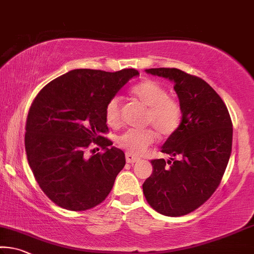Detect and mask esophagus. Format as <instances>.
I'll return each instance as SVG.
<instances>
[{
	"label": "esophagus",
	"instance_id": "34e87169",
	"mask_svg": "<svg viewBox=\"0 0 254 254\" xmlns=\"http://www.w3.org/2000/svg\"><path fill=\"white\" fill-rule=\"evenodd\" d=\"M126 159H127V163H130V164H133L135 162H138V160H140L139 157H135L132 154H130V152H127L126 154Z\"/></svg>",
	"mask_w": 254,
	"mask_h": 254
}]
</instances>
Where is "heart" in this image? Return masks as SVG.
Instances as JSON below:
<instances>
[{"instance_id":"heart-1","label":"heart","mask_w":254,"mask_h":254,"mask_svg":"<svg viewBox=\"0 0 254 254\" xmlns=\"http://www.w3.org/2000/svg\"><path fill=\"white\" fill-rule=\"evenodd\" d=\"M133 97L148 107L144 123L151 124L160 135H170L179 127L181 106L179 102L168 96L166 88L155 80H144L131 89ZM105 118L111 127L121 124V99L113 97L107 103ZM156 133L151 128L127 130L119 138V144L130 154L141 155L155 141Z\"/></svg>"}]
</instances>
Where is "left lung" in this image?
Listing matches in <instances>:
<instances>
[{"label": "left lung", "instance_id": "left-lung-1", "mask_svg": "<svg viewBox=\"0 0 254 254\" xmlns=\"http://www.w3.org/2000/svg\"><path fill=\"white\" fill-rule=\"evenodd\" d=\"M144 71L174 83L182 119L162 146L171 158L151 160L143 194L159 214L183 216L206 202L218 188L232 154L231 116L219 95L198 76L174 67Z\"/></svg>", "mask_w": 254, "mask_h": 254}]
</instances>
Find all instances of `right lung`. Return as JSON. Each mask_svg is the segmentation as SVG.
<instances>
[{"mask_svg": "<svg viewBox=\"0 0 254 254\" xmlns=\"http://www.w3.org/2000/svg\"><path fill=\"white\" fill-rule=\"evenodd\" d=\"M138 75L134 69H75L36 96L26 123L27 159L39 187L58 206L88 210L111 192L126 155L102 136L107 131L105 108ZM91 141L102 147V154L87 157L85 149Z\"/></svg>", "mask_w": 254, "mask_h": 254, "instance_id": "right-lung-1", "label": "right lung"}]
</instances>
